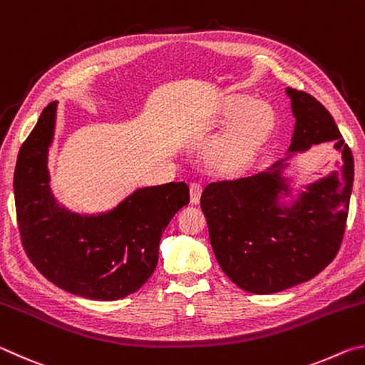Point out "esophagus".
<instances>
[{
	"mask_svg": "<svg viewBox=\"0 0 365 365\" xmlns=\"http://www.w3.org/2000/svg\"><path fill=\"white\" fill-rule=\"evenodd\" d=\"M201 193H202V187L200 183H191L190 185V200H191V205H200V200H201Z\"/></svg>",
	"mask_w": 365,
	"mask_h": 365,
	"instance_id": "obj_1",
	"label": "esophagus"
}]
</instances>
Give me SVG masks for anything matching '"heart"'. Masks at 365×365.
I'll return each mask as SVG.
<instances>
[{
	"label": "heart",
	"mask_w": 365,
	"mask_h": 365,
	"mask_svg": "<svg viewBox=\"0 0 365 365\" xmlns=\"http://www.w3.org/2000/svg\"><path fill=\"white\" fill-rule=\"evenodd\" d=\"M220 120L232 123L211 148L207 163L215 172L233 174L242 170L267 143L275 130L277 115L269 103L237 95L224 103Z\"/></svg>",
	"instance_id": "heart-1"
}]
</instances>
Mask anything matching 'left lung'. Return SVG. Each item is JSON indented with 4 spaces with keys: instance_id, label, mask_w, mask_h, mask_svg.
I'll use <instances>...</instances> for the list:
<instances>
[{
    "instance_id": "1",
    "label": "left lung",
    "mask_w": 365,
    "mask_h": 365,
    "mask_svg": "<svg viewBox=\"0 0 365 365\" xmlns=\"http://www.w3.org/2000/svg\"><path fill=\"white\" fill-rule=\"evenodd\" d=\"M296 119L287 158L256 175L209 183L201 209L215 259L235 285L256 294L279 293L322 272L341 245L354 180V159L331 114L306 91L287 88ZM335 140L340 154L330 176L308 185L292 207L281 174L294 152Z\"/></svg>"
}]
</instances>
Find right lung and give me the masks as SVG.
I'll return each instance as SVG.
<instances>
[{
	"label": "right lung",
	"mask_w": 365,
	"mask_h": 365,
	"mask_svg": "<svg viewBox=\"0 0 365 365\" xmlns=\"http://www.w3.org/2000/svg\"><path fill=\"white\" fill-rule=\"evenodd\" d=\"M56 106L53 101L43 109L17 156L14 197L22 246L40 274L66 292L96 301L125 298L156 269L165 227L190 202L188 185L138 188L96 215L59 206L48 172Z\"/></svg>",
	"instance_id": "obj_1"
}]
</instances>
